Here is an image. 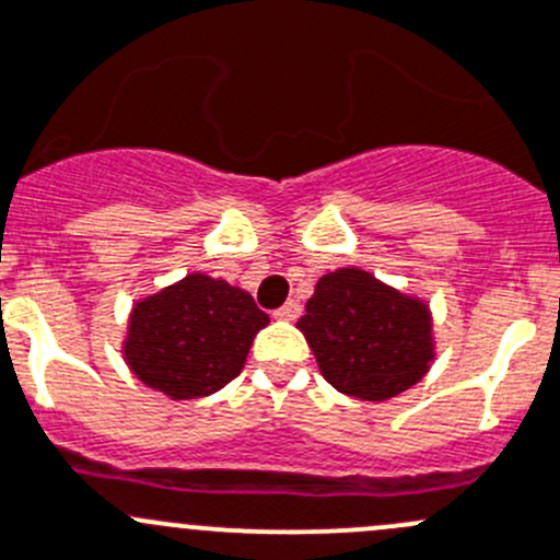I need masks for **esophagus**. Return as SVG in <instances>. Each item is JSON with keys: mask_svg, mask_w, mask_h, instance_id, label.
Segmentation results:
<instances>
[{"mask_svg": "<svg viewBox=\"0 0 560 560\" xmlns=\"http://www.w3.org/2000/svg\"><path fill=\"white\" fill-rule=\"evenodd\" d=\"M276 317H279V319H298V317H301V303H298V301H287L284 306H281L279 312H276Z\"/></svg>", "mask_w": 560, "mask_h": 560, "instance_id": "34e87169", "label": "esophagus"}]
</instances>
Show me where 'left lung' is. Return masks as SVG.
Here are the masks:
<instances>
[{"label":"left lung","instance_id":"left-lung-1","mask_svg":"<svg viewBox=\"0 0 560 560\" xmlns=\"http://www.w3.org/2000/svg\"><path fill=\"white\" fill-rule=\"evenodd\" d=\"M298 328L323 377L355 399H390L412 388L435 361L427 301L405 295L361 268L325 273Z\"/></svg>","mask_w":560,"mask_h":560}]
</instances>
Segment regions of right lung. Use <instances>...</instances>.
Instances as JSON below:
<instances>
[{
    "instance_id": "obj_1",
    "label": "right lung",
    "mask_w": 560,
    "mask_h": 560,
    "mask_svg": "<svg viewBox=\"0 0 560 560\" xmlns=\"http://www.w3.org/2000/svg\"><path fill=\"white\" fill-rule=\"evenodd\" d=\"M268 314L241 287L205 273L139 298L130 308L122 355L148 388L199 399L241 374Z\"/></svg>"
}]
</instances>
